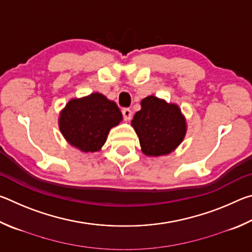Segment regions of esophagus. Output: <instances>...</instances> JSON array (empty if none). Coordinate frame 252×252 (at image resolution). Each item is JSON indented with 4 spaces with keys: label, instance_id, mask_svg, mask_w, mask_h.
<instances>
[{
    "label": "esophagus",
    "instance_id": "1",
    "mask_svg": "<svg viewBox=\"0 0 252 252\" xmlns=\"http://www.w3.org/2000/svg\"><path fill=\"white\" fill-rule=\"evenodd\" d=\"M122 114H123V119H125L126 121H130L131 118H132V112L130 109H123L122 110Z\"/></svg>",
    "mask_w": 252,
    "mask_h": 252
}]
</instances>
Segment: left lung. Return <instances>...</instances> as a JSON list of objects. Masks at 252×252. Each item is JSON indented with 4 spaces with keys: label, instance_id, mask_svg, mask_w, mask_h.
Returning a JSON list of instances; mask_svg holds the SVG:
<instances>
[{
    "label": "left lung",
    "instance_id": "8db88e82",
    "mask_svg": "<svg viewBox=\"0 0 252 252\" xmlns=\"http://www.w3.org/2000/svg\"><path fill=\"white\" fill-rule=\"evenodd\" d=\"M140 146L148 157L167 156L180 146L187 133V120L176 103L149 95L131 121Z\"/></svg>",
    "mask_w": 252,
    "mask_h": 252
}]
</instances>
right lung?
<instances>
[{"mask_svg": "<svg viewBox=\"0 0 252 252\" xmlns=\"http://www.w3.org/2000/svg\"><path fill=\"white\" fill-rule=\"evenodd\" d=\"M116 102L99 92L71 99L61 110L59 127L66 142L81 152H96L106 141L110 130L122 121Z\"/></svg>", "mask_w": 252, "mask_h": 252, "instance_id": "add662e5", "label": "right lung"}]
</instances>
